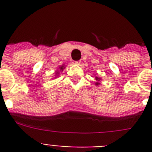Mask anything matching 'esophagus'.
<instances>
[{"label": "esophagus", "mask_w": 152, "mask_h": 152, "mask_svg": "<svg viewBox=\"0 0 152 152\" xmlns=\"http://www.w3.org/2000/svg\"><path fill=\"white\" fill-rule=\"evenodd\" d=\"M74 64H80V61H74Z\"/></svg>", "instance_id": "1"}]
</instances>
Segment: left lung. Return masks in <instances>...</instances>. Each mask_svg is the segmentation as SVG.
<instances>
[{
  "label": "left lung",
  "instance_id": "8db88e82",
  "mask_svg": "<svg viewBox=\"0 0 152 152\" xmlns=\"http://www.w3.org/2000/svg\"><path fill=\"white\" fill-rule=\"evenodd\" d=\"M101 80H102L101 77L96 76V77H95V80H96V81H95V85L96 86L100 85V81H101Z\"/></svg>",
  "mask_w": 152,
  "mask_h": 152
}]
</instances>
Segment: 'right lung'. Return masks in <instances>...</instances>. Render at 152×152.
I'll return each mask as SVG.
<instances>
[{
	"label": "right lung",
	"instance_id": "right-lung-1",
	"mask_svg": "<svg viewBox=\"0 0 152 152\" xmlns=\"http://www.w3.org/2000/svg\"><path fill=\"white\" fill-rule=\"evenodd\" d=\"M64 68H65V65H64V64H62V65H61V66L58 67V69L56 70V72H55V75H55L54 77H53V79L57 78V77L59 76L60 72H63V70L64 69Z\"/></svg>",
	"mask_w": 152,
	"mask_h": 152
}]
</instances>
